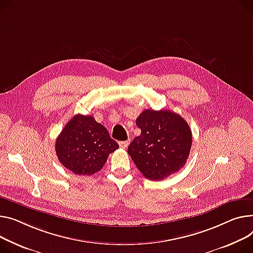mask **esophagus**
Listing matches in <instances>:
<instances>
[{"label": "esophagus", "instance_id": "obj_1", "mask_svg": "<svg viewBox=\"0 0 253 253\" xmlns=\"http://www.w3.org/2000/svg\"><path fill=\"white\" fill-rule=\"evenodd\" d=\"M119 145H120V147H122V148H126V147L129 145V140L120 141V142H119Z\"/></svg>", "mask_w": 253, "mask_h": 253}]
</instances>
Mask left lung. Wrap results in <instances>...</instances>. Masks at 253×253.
Here are the masks:
<instances>
[{
	"mask_svg": "<svg viewBox=\"0 0 253 253\" xmlns=\"http://www.w3.org/2000/svg\"><path fill=\"white\" fill-rule=\"evenodd\" d=\"M141 133L128 146V155L142 175L164 180L186 164L192 133L183 118L171 111L145 110L136 119Z\"/></svg>",
	"mask_w": 253,
	"mask_h": 253,
	"instance_id": "obj_1",
	"label": "left lung"
}]
</instances>
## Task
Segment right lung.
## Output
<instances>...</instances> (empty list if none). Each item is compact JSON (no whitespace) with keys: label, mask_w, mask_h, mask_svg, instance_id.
<instances>
[{"label":"right lung","mask_w":253,"mask_h":253,"mask_svg":"<svg viewBox=\"0 0 253 253\" xmlns=\"http://www.w3.org/2000/svg\"><path fill=\"white\" fill-rule=\"evenodd\" d=\"M119 148L105 126L92 116L76 115L56 139L60 163L76 175L90 176L103 169L110 154Z\"/></svg>","instance_id":"obj_1"}]
</instances>
